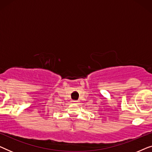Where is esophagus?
<instances>
[{
    "label": "esophagus",
    "instance_id": "obj_1",
    "mask_svg": "<svg viewBox=\"0 0 152 152\" xmlns=\"http://www.w3.org/2000/svg\"><path fill=\"white\" fill-rule=\"evenodd\" d=\"M73 102H77L78 101H77V100H75V101H73Z\"/></svg>",
    "mask_w": 152,
    "mask_h": 152
}]
</instances>
